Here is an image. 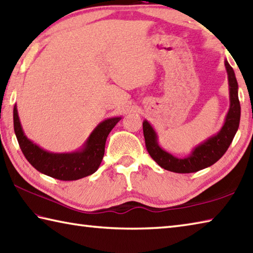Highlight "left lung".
<instances>
[{
	"mask_svg": "<svg viewBox=\"0 0 253 253\" xmlns=\"http://www.w3.org/2000/svg\"><path fill=\"white\" fill-rule=\"evenodd\" d=\"M224 66L228 74L229 96H230V108L224 119V124L217 134L196 146L189 156L179 158L167 153L159 146L157 132L155 131L153 126L146 119L142 123L146 148L150 157L162 168L178 173L199 171L217 163L229 148L239 128L241 108L238 97V82L235 72L227 59L224 61Z\"/></svg>",
	"mask_w": 253,
	"mask_h": 253,
	"instance_id": "obj_1",
	"label": "left lung"
}]
</instances>
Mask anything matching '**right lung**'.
Segmentation results:
<instances>
[{"instance_id":"right-lung-1","label":"right lung","mask_w":253,"mask_h":253,"mask_svg":"<svg viewBox=\"0 0 253 253\" xmlns=\"http://www.w3.org/2000/svg\"><path fill=\"white\" fill-rule=\"evenodd\" d=\"M122 117L107 118L91 131L82 148L73 153H50L34 144L25 136L18 117L17 107L13 109L14 131L22 153L36 170L59 180H77L93 174L102 163L106 139Z\"/></svg>"}]
</instances>
